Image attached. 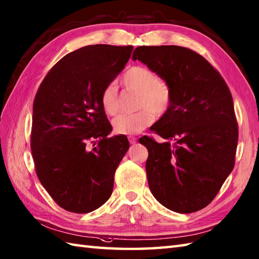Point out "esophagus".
<instances>
[{
	"instance_id": "obj_1",
	"label": "esophagus",
	"mask_w": 259,
	"mask_h": 259,
	"mask_svg": "<svg viewBox=\"0 0 259 259\" xmlns=\"http://www.w3.org/2000/svg\"><path fill=\"white\" fill-rule=\"evenodd\" d=\"M128 139H129V142H130L131 145H135L136 142H137V138H136V137H129Z\"/></svg>"
}]
</instances>
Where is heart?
I'll return each mask as SVG.
<instances>
[{"instance_id": "1", "label": "heart", "mask_w": 259, "mask_h": 259, "mask_svg": "<svg viewBox=\"0 0 259 259\" xmlns=\"http://www.w3.org/2000/svg\"><path fill=\"white\" fill-rule=\"evenodd\" d=\"M125 89L137 91L139 111L130 114H120L113 120V130L118 135H137L153 123L156 115L168 112L172 103V90L166 80L157 78L152 70L146 67L130 68L122 76ZM100 102L104 112L114 115L119 111L118 92L113 84L107 85L101 92Z\"/></svg>"}]
</instances>
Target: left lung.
Listing matches in <instances>:
<instances>
[{
    "label": "left lung",
    "instance_id": "1",
    "mask_svg": "<svg viewBox=\"0 0 259 259\" xmlns=\"http://www.w3.org/2000/svg\"><path fill=\"white\" fill-rule=\"evenodd\" d=\"M133 59L172 90L171 107L150 128L166 142L147 136L139 139L148 149L151 194L172 211L200 210L216 197L235 164L238 125L232 93L218 71L190 49L144 46Z\"/></svg>",
    "mask_w": 259,
    "mask_h": 259
}]
</instances>
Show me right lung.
<instances>
[{
	"instance_id": "obj_1",
	"label": "right lung",
	"mask_w": 259,
	"mask_h": 259,
	"mask_svg": "<svg viewBox=\"0 0 259 259\" xmlns=\"http://www.w3.org/2000/svg\"><path fill=\"white\" fill-rule=\"evenodd\" d=\"M133 46H87L63 57L33 102L31 150L38 180L60 207L96 210L112 194L115 169L129 149L102 109V90L129 61ZM88 143H93L92 148Z\"/></svg>"
}]
</instances>
